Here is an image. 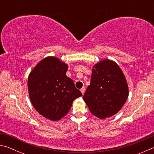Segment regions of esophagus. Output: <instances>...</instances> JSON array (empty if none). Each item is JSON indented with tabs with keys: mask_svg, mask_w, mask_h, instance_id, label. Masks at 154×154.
I'll return each instance as SVG.
<instances>
[{
	"mask_svg": "<svg viewBox=\"0 0 154 154\" xmlns=\"http://www.w3.org/2000/svg\"><path fill=\"white\" fill-rule=\"evenodd\" d=\"M85 87H84L83 86L82 89L80 90V91H81V92L82 93V94H84V92H85Z\"/></svg>",
	"mask_w": 154,
	"mask_h": 154,
	"instance_id": "34e87169",
	"label": "esophagus"
}]
</instances>
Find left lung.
Listing matches in <instances>:
<instances>
[{
    "label": "left lung",
    "mask_w": 154,
    "mask_h": 154,
    "mask_svg": "<svg viewBox=\"0 0 154 154\" xmlns=\"http://www.w3.org/2000/svg\"><path fill=\"white\" fill-rule=\"evenodd\" d=\"M128 94L127 81L120 67L105 59L93 66L90 85L83 98L91 113L103 119L120 111Z\"/></svg>",
    "instance_id": "obj_1"
}]
</instances>
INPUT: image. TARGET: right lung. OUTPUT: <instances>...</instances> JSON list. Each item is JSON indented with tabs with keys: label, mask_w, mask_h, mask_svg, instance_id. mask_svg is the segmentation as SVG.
<instances>
[{
	"label": "right lung",
	"mask_w": 154,
	"mask_h": 154,
	"mask_svg": "<svg viewBox=\"0 0 154 154\" xmlns=\"http://www.w3.org/2000/svg\"><path fill=\"white\" fill-rule=\"evenodd\" d=\"M69 66L54 56L46 57L30 72L28 88L32 105L40 115L58 121L68 113L75 99L82 96L66 73Z\"/></svg>",
	"instance_id": "add662e5"
}]
</instances>
